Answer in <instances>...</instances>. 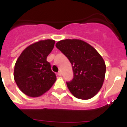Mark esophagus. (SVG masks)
<instances>
[{"instance_id": "34e87169", "label": "esophagus", "mask_w": 127, "mask_h": 127, "mask_svg": "<svg viewBox=\"0 0 127 127\" xmlns=\"http://www.w3.org/2000/svg\"><path fill=\"white\" fill-rule=\"evenodd\" d=\"M57 75L58 76H61L62 75V73H61V72H59L57 73Z\"/></svg>"}]
</instances>
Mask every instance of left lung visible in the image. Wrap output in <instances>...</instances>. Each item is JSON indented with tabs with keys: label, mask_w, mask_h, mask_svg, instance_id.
Returning <instances> with one entry per match:
<instances>
[{
	"label": "left lung",
	"mask_w": 127,
	"mask_h": 127,
	"mask_svg": "<svg viewBox=\"0 0 127 127\" xmlns=\"http://www.w3.org/2000/svg\"><path fill=\"white\" fill-rule=\"evenodd\" d=\"M69 60L72 66L73 78L66 82L70 92L81 99L95 95L102 87L106 66L99 53L92 46L80 39H64L56 43Z\"/></svg>",
	"instance_id": "left-lung-1"
}]
</instances>
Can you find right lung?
Masks as SVG:
<instances>
[{
    "label": "right lung",
    "mask_w": 127,
    "mask_h": 127,
    "mask_svg": "<svg viewBox=\"0 0 127 127\" xmlns=\"http://www.w3.org/2000/svg\"><path fill=\"white\" fill-rule=\"evenodd\" d=\"M53 39L39 41L26 48L15 64L14 80L22 92L39 97L49 90L57 80L47 57L55 45Z\"/></svg>",
    "instance_id": "obj_1"
}]
</instances>
